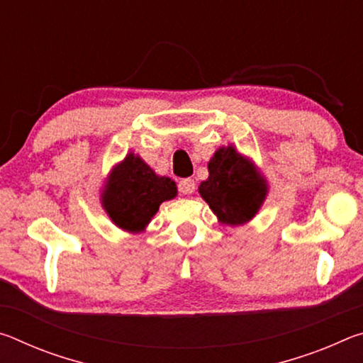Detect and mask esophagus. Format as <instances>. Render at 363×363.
Returning a JSON list of instances; mask_svg holds the SVG:
<instances>
[{"label":"esophagus","instance_id":"obj_1","mask_svg":"<svg viewBox=\"0 0 363 363\" xmlns=\"http://www.w3.org/2000/svg\"><path fill=\"white\" fill-rule=\"evenodd\" d=\"M179 192L184 195H190L195 192V181L190 179V177H186V179H181L179 181Z\"/></svg>","mask_w":363,"mask_h":363}]
</instances>
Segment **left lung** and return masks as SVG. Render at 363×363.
Listing matches in <instances>:
<instances>
[{"label":"left lung","instance_id":"obj_1","mask_svg":"<svg viewBox=\"0 0 363 363\" xmlns=\"http://www.w3.org/2000/svg\"><path fill=\"white\" fill-rule=\"evenodd\" d=\"M208 179L199 192L219 223L240 225L256 216L267 195V182L233 145L220 147L208 163Z\"/></svg>","mask_w":363,"mask_h":363}]
</instances>
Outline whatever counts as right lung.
Instances as JSON below:
<instances>
[{
	"label": "right lung",
	"mask_w": 363,
	"mask_h": 363,
	"mask_svg": "<svg viewBox=\"0 0 363 363\" xmlns=\"http://www.w3.org/2000/svg\"><path fill=\"white\" fill-rule=\"evenodd\" d=\"M176 182L157 176L143 158L128 153L116 164L102 190V206L116 227L143 232L163 201L174 199Z\"/></svg>",
	"instance_id": "right-lung-1"
}]
</instances>
